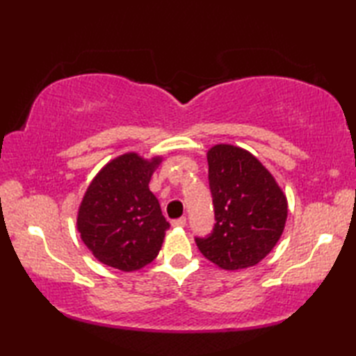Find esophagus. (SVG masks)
I'll list each match as a JSON object with an SVG mask.
<instances>
[{
    "label": "esophagus",
    "mask_w": 356,
    "mask_h": 356,
    "mask_svg": "<svg viewBox=\"0 0 356 356\" xmlns=\"http://www.w3.org/2000/svg\"><path fill=\"white\" fill-rule=\"evenodd\" d=\"M171 225L176 226V228H184V226H186V217L176 218V220L171 222Z\"/></svg>",
    "instance_id": "esophagus-1"
}]
</instances>
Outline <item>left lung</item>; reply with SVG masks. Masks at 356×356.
Listing matches in <instances>:
<instances>
[{
    "label": "left lung",
    "mask_w": 356,
    "mask_h": 356,
    "mask_svg": "<svg viewBox=\"0 0 356 356\" xmlns=\"http://www.w3.org/2000/svg\"><path fill=\"white\" fill-rule=\"evenodd\" d=\"M214 228L195 237L200 252L228 270L254 266L282 237L287 202L272 174L246 149L216 145L208 151Z\"/></svg>",
    "instance_id": "8db88e82"
}]
</instances>
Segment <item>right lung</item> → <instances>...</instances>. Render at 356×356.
I'll return each mask as SVG.
<instances>
[{
	"label": "right lung",
	"instance_id": "obj_1",
	"mask_svg": "<svg viewBox=\"0 0 356 356\" xmlns=\"http://www.w3.org/2000/svg\"><path fill=\"white\" fill-rule=\"evenodd\" d=\"M161 159L134 153L105 165L81 203L78 229L97 260L125 272L138 270L161 251L170 223L148 184Z\"/></svg>",
	"mask_w": 356,
	"mask_h": 356
}]
</instances>
